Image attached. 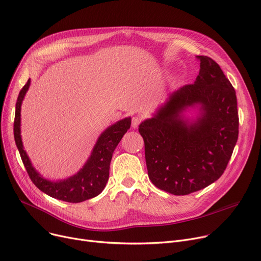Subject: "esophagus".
<instances>
[{"mask_svg":"<svg viewBox=\"0 0 261 261\" xmlns=\"http://www.w3.org/2000/svg\"><path fill=\"white\" fill-rule=\"evenodd\" d=\"M141 121H142L141 117H139V116H134V117L132 118V128H133V129H136V128H138V127L140 126Z\"/></svg>","mask_w":261,"mask_h":261,"instance_id":"1","label":"esophagus"}]
</instances>
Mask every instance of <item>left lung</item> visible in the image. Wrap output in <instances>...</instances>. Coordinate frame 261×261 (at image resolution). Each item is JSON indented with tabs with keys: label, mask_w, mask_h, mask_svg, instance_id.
Segmentation results:
<instances>
[{
	"label": "left lung",
	"mask_w": 261,
	"mask_h": 261,
	"mask_svg": "<svg viewBox=\"0 0 261 261\" xmlns=\"http://www.w3.org/2000/svg\"><path fill=\"white\" fill-rule=\"evenodd\" d=\"M196 58L200 71L194 84L168 94L139 126L150 181L174 196L195 193L217 181L238 140L234 88L212 58ZM190 111L193 118L186 115Z\"/></svg>",
	"instance_id": "8db88e82"
}]
</instances>
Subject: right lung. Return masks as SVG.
Wrapping results in <instances>:
<instances>
[{"label":"right lung","mask_w":261,"mask_h":261,"mask_svg":"<svg viewBox=\"0 0 261 261\" xmlns=\"http://www.w3.org/2000/svg\"><path fill=\"white\" fill-rule=\"evenodd\" d=\"M31 87V78L20 91L17 103L13 134L22 162L33 183L44 194L57 200L79 203L98 196L109 180L110 163L122 136L130 129L131 117H125L109 126L96 141L87 162L75 174L63 180L51 181L41 174L24 150L21 136V106Z\"/></svg>","instance_id":"right-lung-1"}]
</instances>
